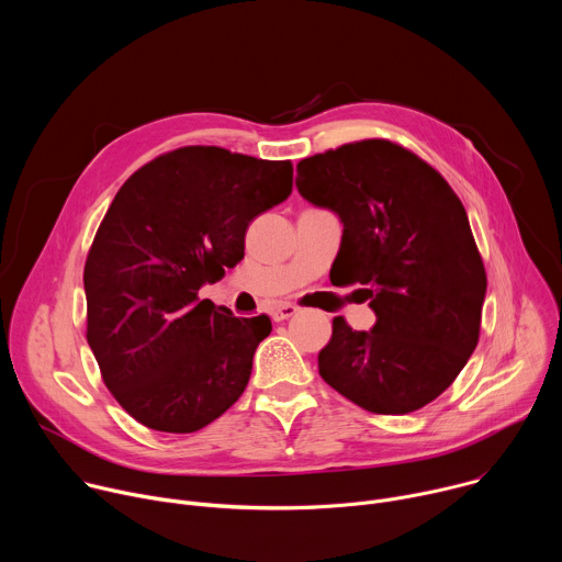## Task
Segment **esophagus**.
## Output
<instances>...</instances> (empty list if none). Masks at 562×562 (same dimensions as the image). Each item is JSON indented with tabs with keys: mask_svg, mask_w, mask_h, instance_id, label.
<instances>
[{
	"mask_svg": "<svg viewBox=\"0 0 562 562\" xmlns=\"http://www.w3.org/2000/svg\"><path fill=\"white\" fill-rule=\"evenodd\" d=\"M297 313V306L295 304H289V302H280L276 306H271V317L276 319V323H282V319H289Z\"/></svg>",
	"mask_w": 562,
	"mask_h": 562,
	"instance_id": "1",
	"label": "esophagus"
}]
</instances>
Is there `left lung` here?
<instances>
[{
  "mask_svg": "<svg viewBox=\"0 0 562 562\" xmlns=\"http://www.w3.org/2000/svg\"><path fill=\"white\" fill-rule=\"evenodd\" d=\"M295 187L338 213L345 228L331 276L362 284L375 313L371 331L334 317L319 375L373 414L429 405L473 353L487 293L462 202L425 159L389 139L304 157Z\"/></svg>",
  "mask_w": 562,
  "mask_h": 562,
  "instance_id": "8db88e82",
  "label": "left lung"
}]
</instances>
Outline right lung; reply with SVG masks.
<instances>
[{"mask_svg":"<svg viewBox=\"0 0 562 562\" xmlns=\"http://www.w3.org/2000/svg\"><path fill=\"white\" fill-rule=\"evenodd\" d=\"M291 189L289 159L184 146L117 191L85 265L87 340L144 427L193 434L247 389L269 315L235 317L198 291L245 258L249 222Z\"/></svg>","mask_w":562,"mask_h":562,"instance_id":"right-lung-1","label":"right lung"}]
</instances>
